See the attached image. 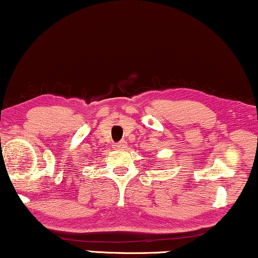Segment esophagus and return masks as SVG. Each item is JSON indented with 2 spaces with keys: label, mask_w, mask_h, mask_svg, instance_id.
<instances>
[{
  "label": "esophagus",
  "mask_w": 258,
  "mask_h": 258,
  "mask_svg": "<svg viewBox=\"0 0 258 258\" xmlns=\"http://www.w3.org/2000/svg\"><path fill=\"white\" fill-rule=\"evenodd\" d=\"M115 149H119V150H125L126 149V142L122 141V142H119V143L115 144Z\"/></svg>",
  "instance_id": "esophagus-1"
}]
</instances>
